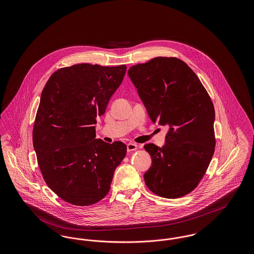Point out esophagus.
Segmentation results:
<instances>
[{
	"label": "esophagus",
	"mask_w": 254,
	"mask_h": 254,
	"mask_svg": "<svg viewBox=\"0 0 254 254\" xmlns=\"http://www.w3.org/2000/svg\"><path fill=\"white\" fill-rule=\"evenodd\" d=\"M127 151H134L138 148V145L136 144H133V143H128L127 145Z\"/></svg>",
	"instance_id": "obj_1"
}]
</instances>
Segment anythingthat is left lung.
<instances>
[{"label":"left lung","mask_w":254,"mask_h":254,"mask_svg":"<svg viewBox=\"0 0 254 254\" xmlns=\"http://www.w3.org/2000/svg\"><path fill=\"white\" fill-rule=\"evenodd\" d=\"M150 120L168 126L162 147L145 144L151 167L146 187L165 198L190 193L205 175L215 147L213 104L193 70L177 58L157 57L128 69Z\"/></svg>","instance_id":"obj_1"}]
</instances>
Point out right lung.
Returning <instances> with one entry per match:
<instances>
[{"label": "right lung", "mask_w": 254, "mask_h": 254, "mask_svg": "<svg viewBox=\"0 0 254 254\" xmlns=\"http://www.w3.org/2000/svg\"><path fill=\"white\" fill-rule=\"evenodd\" d=\"M126 70L125 64H74L53 73L42 91L33 127L38 165L49 189L69 204L102 200L127 154L124 143L96 139L94 126Z\"/></svg>", "instance_id": "add662e5"}]
</instances>
